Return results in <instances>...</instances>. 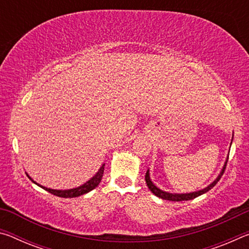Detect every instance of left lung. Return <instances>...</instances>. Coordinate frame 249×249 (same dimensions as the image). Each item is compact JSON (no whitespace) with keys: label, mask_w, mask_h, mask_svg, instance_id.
<instances>
[{"label":"left lung","mask_w":249,"mask_h":249,"mask_svg":"<svg viewBox=\"0 0 249 249\" xmlns=\"http://www.w3.org/2000/svg\"><path fill=\"white\" fill-rule=\"evenodd\" d=\"M226 163L227 162H225V165H224V167H223V169H222V172L220 175H218V177L216 178V180H214L212 183H211L209 187H206L205 189H203V190H200V191H196V192H192V193H184V195H174V193H168V192H165V191H161L160 190V189H158L157 187H156V185L151 182V180H150V178H149V171H147L146 172V175H145V180H146V183H147V187L149 188V190L154 193V195L156 196H158V197H160V199H163V200H169V201H177V202H179V201H188V200H193V199H196V196H201V195H203V193H205V192H208L209 190H211V189H212L214 185H215L218 181H220V179L222 178V176H223V174H224V171H225V169H226Z\"/></svg>","instance_id":"left-lung-1"}]
</instances>
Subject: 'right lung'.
<instances>
[{
    "label": "right lung",
    "instance_id": "1",
    "mask_svg": "<svg viewBox=\"0 0 249 249\" xmlns=\"http://www.w3.org/2000/svg\"><path fill=\"white\" fill-rule=\"evenodd\" d=\"M104 174V165L100 168V170L98 171V174H96L93 178L91 180L88 181L87 183H84L83 185L79 188H75V189H70V190H53V189H48V188H45V187H41L43 189H45L46 191H48L49 193H52L53 196H60V197H77L84 195V193H88L93 190L96 187H98L99 183L101 182V180H102V177ZM29 179H31V177H28ZM32 180V179H31ZM33 182H35V181L32 180ZM36 183V182H35ZM37 184V183H36Z\"/></svg>",
    "mask_w": 249,
    "mask_h": 249
}]
</instances>
